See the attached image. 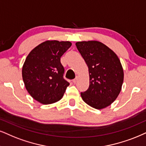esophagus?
<instances>
[{
    "instance_id": "esophagus-1",
    "label": "esophagus",
    "mask_w": 146,
    "mask_h": 146,
    "mask_svg": "<svg viewBox=\"0 0 146 146\" xmlns=\"http://www.w3.org/2000/svg\"><path fill=\"white\" fill-rule=\"evenodd\" d=\"M77 79H77V77H76V78L73 79V84H75V83H76V82H77Z\"/></svg>"
}]
</instances>
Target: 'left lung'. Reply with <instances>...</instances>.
<instances>
[{"mask_svg":"<svg viewBox=\"0 0 146 146\" xmlns=\"http://www.w3.org/2000/svg\"><path fill=\"white\" fill-rule=\"evenodd\" d=\"M77 48L88 67L89 88L81 93L83 100L96 109L106 108L117 99L124 73L117 55L98 41L77 42Z\"/></svg>","mask_w":146,"mask_h":146,"instance_id":"left-lung-1","label":"left lung"}]
</instances>
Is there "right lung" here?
Listing matches in <instances>:
<instances>
[{
  "mask_svg": "<svg viewBox=\"0 0 146 146\" xmlns=\"http://www.w3.org/2000/svg\"><path fill=\"white\" fill-rule=\"evenodd\" d=\"M71 44L69 41L47 40L27 55L22 68L23 80L31 96L41 104L58 102L69 86L63 78L60 57Z\"/></svg>",
  "mask_w": 146,
  "mask_h": 146,
  "instance_id": "right-lung-1",
  "label": "right lung"
}]
</instances>
